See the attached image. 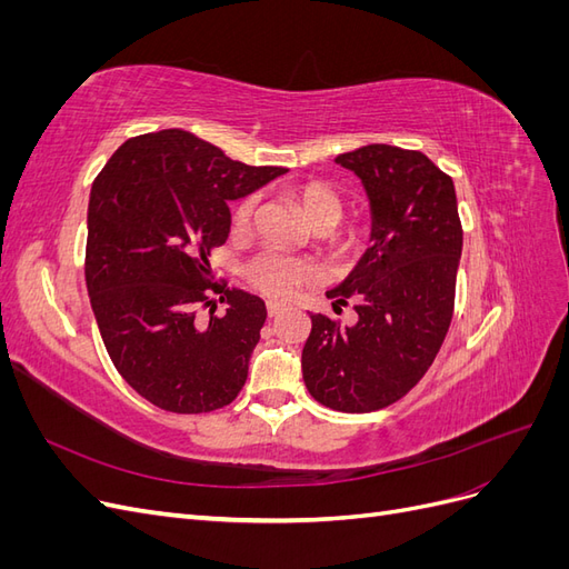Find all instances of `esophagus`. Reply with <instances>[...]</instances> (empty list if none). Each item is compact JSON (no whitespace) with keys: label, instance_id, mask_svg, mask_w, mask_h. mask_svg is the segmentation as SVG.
I'll return each mask as SVG.
<instances>
[{"label":"esophagus","instance_id":"obj_1","mask_svg":"<svg viewBox=\"0 0 569 569\" xmlns=\"http://www.w3.org/2000/svg\"><path fill=\"white\" fill-rule=\"evenodd\" d=\"M268 316L270 318H278L282 311H284V303H280V301H268Z\"/></svg>","mask_w":569,"mask_h":569}]
</instances>
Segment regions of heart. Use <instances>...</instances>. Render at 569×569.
Returning a JSON list of instances; mask_svg holds the SVG:
<instances>
[{"instance_id":"obj_1","label":"heart","mask_w":569,"mask_h":569,"mask_svg":"<svg viewBox=\"0 0 569 569\" xmlns=\"http://www.w3.org/2000/svg\"><path fill=\"white\" fill-rule=\"evenodd\" d=\"M291 199L299 206L303 218L311 222V228L318 232H325L327 244L337 256H349L358 253L368 244L370 239V222L366 218H349L339 220L343 213V199L330 182L322 180H308L291 189ZM258 197L249 194L237 203L234 209V228L244 230L251 226L256 216ZM311 268L306 263L297 261V258H289L282 253L263 251L249 258L244 266V278L247 282L261 291V295L274 297V299H287L295 295L299 287L311 282Z\"/></svg>"}]
</instances>
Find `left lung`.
Instances as JSON below:
<instances>
[{"label":"left lung","mask_w":569,"mask_h":569,"mask_svg":"<svg viewBox=\"0 0 569 569\" xmlns=\"http://www.w3.org/2000/svg\"><path fill=\"white\" fill-rule=\"evenodd\" d=\"M335 161L363 180L372 247L327 291L335 313L353 303L358 322L311 316L301 368L318 403L372 412L403 399L435 363L453 320L462 226L451 176L422 151L368 144Z\"/></svg>","instance_id":"obj_1"}]
</instances>
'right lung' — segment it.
<instances>
[{
    "mask_svg": "<svg viewBox=\"0 0 569 569\" xmlns=\"http://www.w3.org/2000/svg\"><path fill=\"white\" fill-rule=\"evenodd\" d=\"M284 173L170 128L120 144L94 178L84 280L116 370L149 403L199 416L242 391L266 303L213 282L209 258L230 234L228 201ZM211 293L229 306L222 317Z\"/></svg>",
    "mask_w": 569,
    "mask_h": 569,
    "instance_id": "1",
    "label": "right lung"
}]
</instances>
